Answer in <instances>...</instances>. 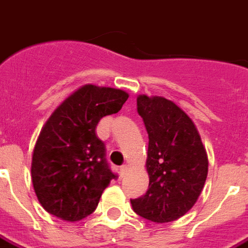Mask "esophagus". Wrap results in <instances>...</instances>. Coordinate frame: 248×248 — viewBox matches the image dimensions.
Instances as JSON below:
<instances>
[{
	"label": "esophagus",
	"mask_w": 248,
	"mask_h": 248,
	"mask_svg": "<svg viewBox=\"0 0 248 248\" xmlns=\"http://www.w3.org/2000/svg\"><path fill=\"white\" fill-rule=\"evenodd\" d=\"M127 172H128V166H126V164H124V166L121 167V174H122V176H124V174H126Z\"/></svg>",
	"instance_id": "34e87169"
}]
</instances>
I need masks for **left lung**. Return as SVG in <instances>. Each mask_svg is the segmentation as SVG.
<instances>
[{
  "label": "left lung",
  "instance_id": "8db88e82",
  "mask_svg": "<svg viewBox=\"0 0 248 248\" xmlns=\"http://www.w3.org/2000/svg\"><path fill=\"white\" fill-rule=\"evenodd\" d=\"M138 113L149 135L146 194L131 199L136 214L155 223L181 218L200 196L208 155L196 126L180 107L154 96L138 98Z\"/></svg>",
  "mask_w": 248,
  "mask_h": 248
}]
</instances>
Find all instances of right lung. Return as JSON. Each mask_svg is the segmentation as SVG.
<instances>
[{"instance_id": "obj_1", "label": "right lung", "mask_w": 248, "mask_h": 248, "mask_svg": "<svg viewBox=\"0 0 248 248\" xmlns=\"http://www.w3.org/2000/svg\"><path fill=\"white\" fill-rule=\"evenodd\" d=\"M127 98L124 90L85 85L48 118L34 148L31 180L49 214L68 222L86 218L110 181L117 180L95 128L104 116L117 113Z\"/></svg>"}]
</instances>
